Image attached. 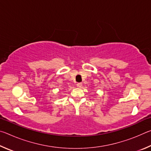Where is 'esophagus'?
<instances>
[{
    "label": "esophagus",
    "mask_w": 151,
    "mask_h": 151,
    "mask_svg": "<svg viewBox=\"0 0 151 151\" xmlns=\"http://www.w3.org/2000/svg\"><path fill=\"white\" fill-rule=\"evenodd\" d=\"M76 86H77V87H78V88H81L82 86H83V84H82L81 83H78L77 84H76Z\"/></svg>",
    "instance_id": "34e87169"
}]
</instances>
